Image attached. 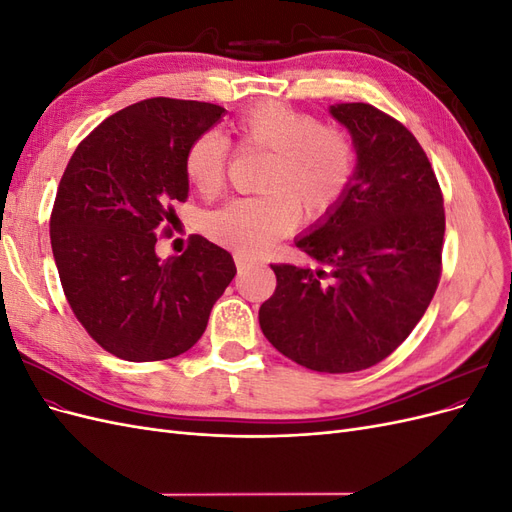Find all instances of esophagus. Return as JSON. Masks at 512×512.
I'll return each mask as SVG.
<instances>
[{
  "label": "esophagus",
  "mask_w": 512,
  "mask_h": 512,
  "mask_svg": "<svg viewBox=\"0 0 512 512\" xmlns=\"http://www.w3.org/2000/svg\"><path fill=\"white\" fill-rule=\"evenodd\" d=\"M235 262H237V271L239 273H245L247 269H252V267H258L260 262L258 260H252V258H245V256H235Z\"/></svg>",
  "instance_id": "34e87169"
}]
</instances>
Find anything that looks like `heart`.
I'll return each mask as SVG.
<instances>
[{"label": "heart", "mask_w": 512, "mask_h": 512, "mask_svg": "<svg viewBox=\"0 0 512 512\" xmlns=\"http://www.w3.org/2000/svg\"><path fill=\"white\" fill-rule=\"evenodd\" d=\"M243 147L269 153L260 177V196L237 198L209 213L207 237L237 254L256 256L290 235L299 218L320 222L342 205L356 173V149L346 132L322 119L280 104L256 106L237 119ZM230 145L226 136L207 130L190 145L185 177L205 198L226 183Z\"/></svg>", "instance_id": "1"}]
</instances>
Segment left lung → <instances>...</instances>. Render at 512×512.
Returning a JSON list of instances; mask_svg holds the SVG:
<instances>
[{"label": "left lung", "instance_id": "left-lung-1", "mask_svg": "<svg viewBox=\"0 0 512 512\" xmlns=\"http://www.w3.org/2000/svg\"><path fill=\"white\" fill-rule=\"evenodd\" d=\"M329 113L352 138L354 181L329 218L294 239L320 267L271 265L277 288L258 320L294 363L350 374L384 361L429 307L444 200L423 147L397 119L363 102L333 104Z\"/></svg>", "mask_w": 512, "mask_h": 512}]
</instances>
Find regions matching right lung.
<instances>
[{
  "label": "right lung",
  "mask_w": 512,
  "mask_h": 512,
  "mask_svg": "<svg viewBox=\"0 0 512 512\" xmlns=\"http://www.w3.org/2000/svg\"><path fill=\"white\" fill-rule=\"evenodd\" d=\"M224 108L151 98L104 119L76 147L51 213V247L74 316L96 342L132 363L190 350L237 273L224 247L190 237L181 256L162 260L190 192L185 156Z\"/></svg>",
  "instance_id": "right-lung-1"
}]
</instances>
